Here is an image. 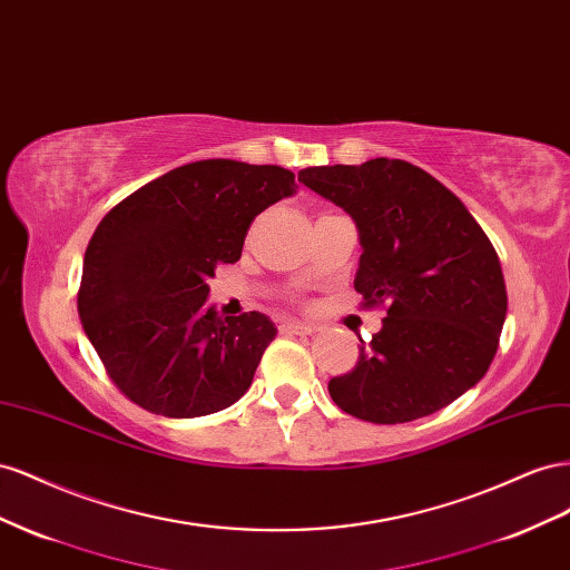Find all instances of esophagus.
<instances>
[{
  "instance_id": "obj_1",
  "label": "esophagus",
  "mask_w": 570,
  "mask_h": 570,
  "mask_svg": "<svg viewBox=\"0 0 570 570\" xmlns=\"http://www.w3.org/2000/svg\"><path fill=\"white\" fill-rule=\"evenodd\" d=\"M282 330H284V332H291V334H301V336L315 334V332H317L315 324H311V322H298V320H286V322H282Z\"/></svg>"
}]
</instances>
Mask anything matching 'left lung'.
I'll return each mask as SVG.
<instances>
[{
  "label": "left lung",
  "instance_id": "1",
  "mask_svg": "<svg viewBox=\"0 0 570 570\" xmlns=\"http://www.w3.org/2000/svg\"><path fill=\"white\" fill-rule=\"evenodd\" d=\"M298 181L353 219L363 248L353 286L367 305L386 303L355 367L330 382L338 409L396 425L473 389L497 353L509 298L468 207L425 169L389 157L307 167Z\"/></svg>",
  "mask_w": 570,
  "mask_h": 570
}]
</instances>
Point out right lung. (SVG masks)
Wrapping results in <instances>:
<instances>
[{
  "mask_svg": "<svg viewBox=\"0 0 570 570\" xmlns=\"http://www.w3.org/2000/svg\"><path fill=\"white\" fill-rule=\"evenodd\" d=\"M296 190L284 167L200 159L109 209L83 257L78 315L128 399L200 417L248 392L276 327L257 311L222 317L207 282L240 257L253 219Z\"/></svg>",
  "mask_w": 570,
  "mask_h": 570,
  "instance_id": "1",
  "label": "right lung"
}]
</instances>
